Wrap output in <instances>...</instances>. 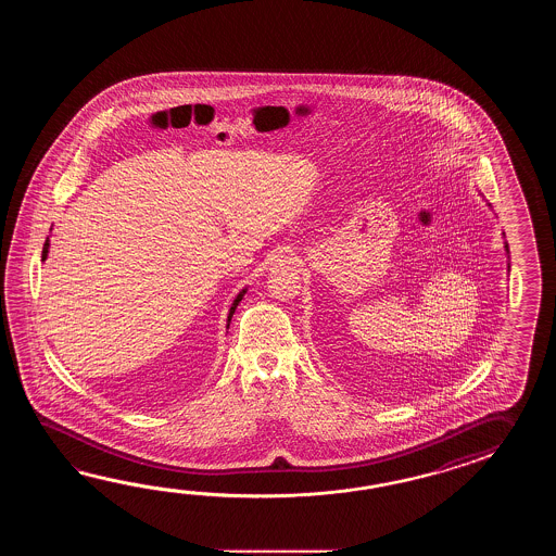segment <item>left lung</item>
<instances>
[{
  "instance_id": "1",
  "label": "left lung",
  "mask_w": 556,
  "mask_h": 556,
  "mask_svg": "<svg viewBox=\"0 0 556 556\" xmlns=\"http://www.w3.org/2000/svg\"><path fill=\"white\" fill-rule=\"evenodd\" d=\"M505 250H507V254H508V244H507V242H505ZM508 270H510V266H508Z\"/></svg>"
}]
</instances>
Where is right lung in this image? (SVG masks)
I'll list each match as a JSON object with an SVG mask.
<instances>
[{"mask_svg":"<svg viewBox=\"0 0 556 556\" xmlns=\"http://www.w3.org/2000/svg\"><path fill=\"white\" fill-rule=\"evenodd\" d=\"M49 252V238L46 240V244H43V252H41V261H46L48 258ZM247 294V288L240 292V294L235 298V302H232V306H230V312H228V324H230V318H232V314H235V309H237L238 304H240V300H242V295ZM228 328V326H226Z\"/></svg>","mask_w":556,"mask_h":556,"instance_id":"right-lung-1","label":"right lung"}]
</instances>
